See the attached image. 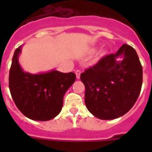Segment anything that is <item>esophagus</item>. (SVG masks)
I'll return each mask as SVG.
<instances>
[{"instance_id": "34e87169", "label": "esophagus", "mask_w": 152, "mask_h": 152, "mask_svg": "<svg viewBox=\"0 0 152 152\" xmlns=\"http://www.w3.org/2000/svg\"><path fill=\"white\" fill-rule=\"evenodd\" d=\"M76 78L77 79H80V73H81V72L80 70H76Z\"/></svg>"}]
</instances>
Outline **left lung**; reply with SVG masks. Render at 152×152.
Returning a JSON list of instances; mask_svg holds the SVG:
<instances>
[{
    "label": "left lung",
    "mask_w": 152,
    "mask_h": 152,
    "mask_svg": "<svg viewBox=\"0 0 152 152\" xmlns=\"http://www.w3.org/2000/svg\"><path fill=\"white\" fill-rule=\"evenodd\" d=\"M121 57V60H118ZM85 104L101 120L120 118L136 103L141 91L143 69L137 52L124 44L81 73Z\"/></svg>",
    "instance_id": "8db88e82"
}]
</instances>
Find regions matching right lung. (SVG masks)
<instances>
[{
	"instance_id": "add662e5",
	"label": "right lung",
	"mask_w": 152,
	"mask_h": 152,
	"mask_svg": "<svg viewBox=\"0 0 152 152\" xmlns=\"http://www.w3.org/2000/svg\"><path fill=\"white\" fill-rule=\"evenodd\" d=\"M21 46L14 52L9 71V90L15 106L27 118L49 121L59 114L63 98L76 80L74 72L52 70L46 73L23 72L19 64Z\"/></svg>"
}]
</instances>
